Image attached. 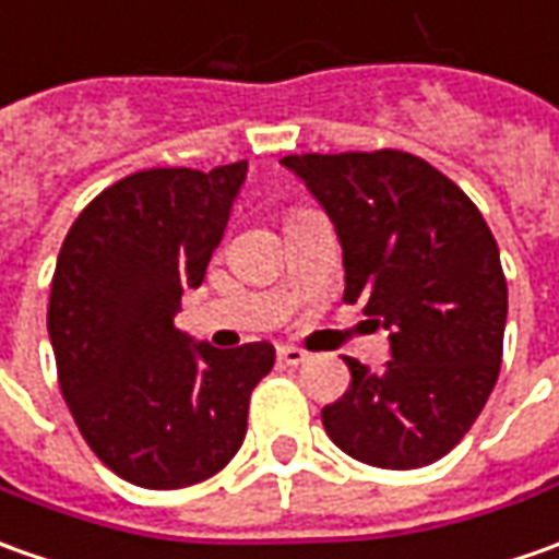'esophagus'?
I'll list each match as a JSON object with an SVG mask.
<instances>
[{
    "label": "esophagus",
    "instance_id": "34e87169",
    "mask_svg": "<svg viewBox=\"0 0 559 559\" xmlns=\"http://www.w3.org/2000/svg\"><path fill=\"white\" fill-rule=\"evenodd\" d=\"M278 360L281 364H287V367H299V364H306V360H309V355H306L302 348H296V345H281Z\"/></svg>",
    "mask_w": 559,
    "mask_h": 559
}]
</instances>
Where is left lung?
Here are the masks:
<instances>
[{
	"instance_id": "8db88e82",
	"label": "left lung",
	"mask_w": 559,
	"mask_h": 559,
	"mask_svg": "<svg viewBox=\"0 0 559 559\" xmlns=\"http://www.w3.org/2000/svg\"><path fill=\"white\" fill-rule=\"evenodd\" d=\"M330 216L345 302L389 330L391 360L345 358L352 389L321 409L330 440L376 468H423L468 435L502 364L508 284L487 219L428 162L397 150L287 155Z\"/></svg>"
}]
</instances>
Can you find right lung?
<instances>
[{"mask_svg":"<svg viewBox=\"0 0 559 559\" xmlns=\"http://www.w3.org/2000/svg\"><path fill=\"white\" fill-rule=\"evenodd\" d=\"M245 177L248 162L131 174L79 214L57 257L48 336L63 401L97 459L136 487H192L226 468L275 364L269 343L219 352L174 328Z\"/></svg>","mask_w":559,"mask_h":559,"instance_id":"1","label":"right lung"}]
</instances>
